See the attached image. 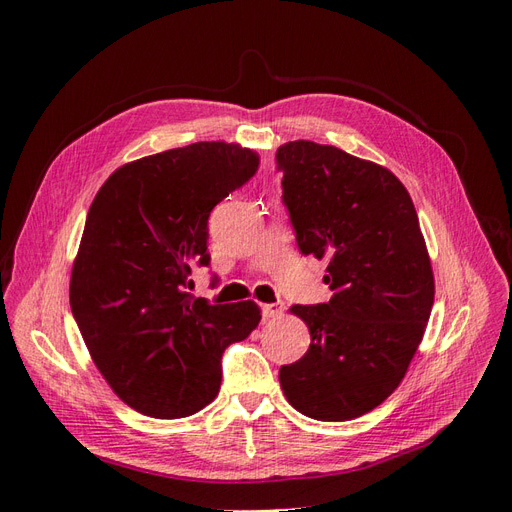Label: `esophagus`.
Wrapping results in <instances>:
<instances>
[{
	"mask_svg": "<svg viewBox=\"0 0 512 512\" xmlns=\"http://www.w3.org/2000/svg\"><path fill=\"white\" fill-rule=\"evenodd\" d=\"M284 314V305L282 303H267L262 305V316H265L267 320L269 318H280Z\"/></svg>",
	"mask_w": 512,
	"mask_h": 512,
	"instance_id": "obj_1",
	"label": "esophagus"
}]
</instances>
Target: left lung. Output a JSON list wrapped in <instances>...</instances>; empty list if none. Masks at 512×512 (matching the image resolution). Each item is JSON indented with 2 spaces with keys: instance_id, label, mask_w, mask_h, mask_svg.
Instances as JSON below:
<instances>
[{
  "instance_id": "obj_1",
  "label": "left lung",
  "mask_w": 512,
  "mask_h": 512,
  "mask_svg": "<svg viewBox=\"0 0 512 512\" xmlns=\"http://www.w3.org/2000/svg\"><path fill=\"white\" fill-rule=\"evenodd\" d=\"M277 166L299 250L327 260L335 290L290 307L312 342L280 369L282 391L309 418L352 421L397 389L421 346L436 294L427 243L389 168L314 141L282 145Z\"/></svg>"
}]
</instances>
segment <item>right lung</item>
<instances>
[{
    "label": "right lung",
    "mask_w": 512,
    "mask_h": 512,
    "mask_svg": "<svg viewBox=\"0 0 512 512\" xmlns=\"http://www.w3.org/2000/svg\"><path fill=\"white\" fill-rule=\"evenodd\" d=\"M258 156L205 141L119 166L89 207L70 307L113 393L136 412L183 418L220 393L222 352L260 322L254 301L209 305L185 290L209 265V213Z\"/></svg>",
    "instance_id": "obj_1"
}]
</instances>
